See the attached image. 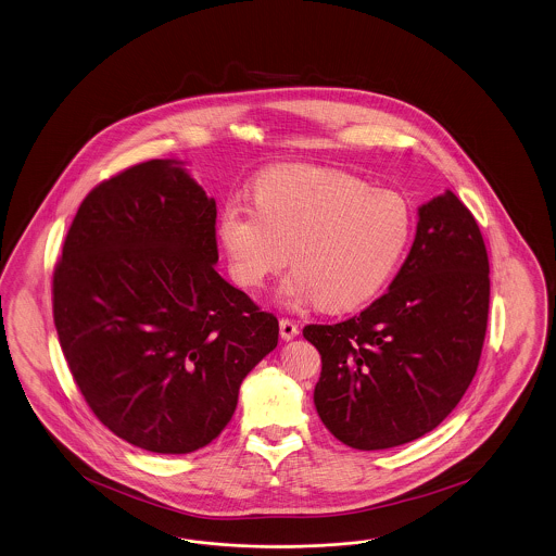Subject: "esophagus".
<instances>
[{
    "label": "esophagus",
    "mask_w": 556,
    "mask_h": 556,
    "mask_svg": "<svg viewBox=\"0 0 556 556\" xmlns=\"http://www.w3.org/2000/svg\"><path fill=\"white\" fill-rule=\"evenodd\" d=\"M279 333H281V339L289 341V339L298 337V333H300V327H298L291 318H281V320H279Z\"/></svg>",
    "instance_id": "obj_1"
}]
</instances>
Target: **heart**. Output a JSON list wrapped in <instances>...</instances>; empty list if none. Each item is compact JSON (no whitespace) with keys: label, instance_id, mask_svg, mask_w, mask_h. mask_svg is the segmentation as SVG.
<instances>
[{"label":"heart","instance_id":"b5f03b06","mask_svg":"<svg viewBox=\"0 0 556 556\" xmlns=\"http://www.w3.org/2000/svg\"><path fill=\"white\" fill-rule=\"evenodd\" d=\"M412 236L405 200L320 167H281L254 186V204L229 200L222 240L242 288H261L288 265V304L331 312L370 302L400 265Z\"/></svg>","mask_w":556,"mask_h":556}]
</instances>
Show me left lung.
<instances>
[{"instance_id":"8db88e82","label":"left lung","mask_w":556,"mask_h":556,"mask_svg":"<svg viewBox=\"0 0 556 556\" xmlns=\"http://www.w3.org/2000/svg\"><path fill=\"white\" fill-rule=\"evenodd\" d=\"M412 250L359 316L308 325L323 359L314 405L359 451L412 443L455 409L478 370L489 323V254L451 190L418 208Z\"/></svg>"}]
</instances>
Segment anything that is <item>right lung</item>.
Returning a JSON list of instances; mask_svg holds the SVG:
<instances>
[{
	"mask_svg": "<svg viewBox=\"0 0 556 556\" xmlns=\"http://www.w3.org/2000/svg\"><path fill=\"white\" fill-rule=\"evenodd\" d=\"M217 206L179 161L94 186L53 270V323L92 414L151 453H192L231 420L279 323L215 270Z\"/></svg>",
	"mask_w": 556,
	"mask_h": 556,
	"instance_id": "1",
	"label": "right lung"
}]
</instances>
